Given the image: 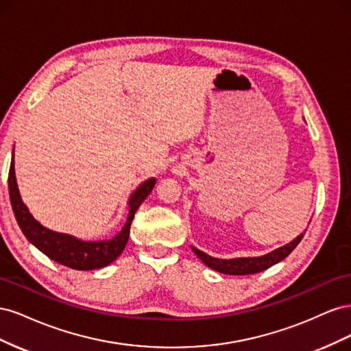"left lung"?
I'll return each mask as SVG.
<instances>
[{
    "label": "left lung",
    "mask_w": 351,
    "mask_h": 351,
    "mask_svg": "<svg viewBox=\"0 0 351 351\" xmlns=\"http://www.w3.org/2000/svg\"><path fill=\"white\" fill-rule=\"evenodd\" d=\"M302 239H303V234L297 236L293 241L287 243L285 246H281L258 258L218 259V258L209 256V254L196 247H192V250L196 253V256L206 265V267H209L210 269H214L217 272L227 274V275H250V274H258L272 267V265L285 259L295 249V246L300 243Z\"/></svg>",
    "instance_id": "obj_1"
}]
</instances>
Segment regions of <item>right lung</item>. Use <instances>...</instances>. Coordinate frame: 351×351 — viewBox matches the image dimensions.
<instances>
[{"label": "right lung", "mask_w": 351, "mask_h": 351, "mask_svg": "<svg viewBox=\"0 0 351 351\" xmlns=\"http://www.w3.org/2000/svg\"><path fill=\"white\" fill-rule=\"evenodd\" d=\"M14 154V151H13ZM155 178H149L137 187L129 199V217L121 231L111 240L101 241H83L62 232H56L40 226L39 222L32 217L29 209L23 204L19 193L14 173V155L12 158V165L8 171V193L14 217L20 230L23 231L26 239L38 247L42 253L52 261H56L67 268L77 271H92L107 267L120 256L124 250L127 240L130 234V226L134 218L136 210L139 209L142 202L152 192L155 186Z\"/></svg>", "instance_id": "add662e5"}]
</instances>
